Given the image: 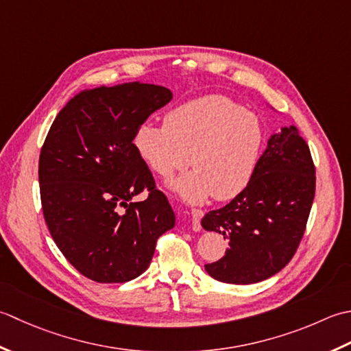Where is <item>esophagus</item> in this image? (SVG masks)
<instances>
[{
    "label": "esophagus",
    "mask_w": 351,
    "mask_h": 351,
    "mask_svg": "<svg viewBox=\"0 0 351 351\" xmlns=\"http://www.w3.org/2000/svg\"><path fill=\"white\" fill-rule=\"evenodd\" d=\"M191 213H192V228H194L195 232H199L202 230V218L204 215V212L202 209H191Z\"/></svg>",
    "instance_id": "1"
}]
</instances>
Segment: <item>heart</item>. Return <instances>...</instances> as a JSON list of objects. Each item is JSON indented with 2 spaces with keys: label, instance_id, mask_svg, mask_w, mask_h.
Returning <instances> with one entry per match:
<instances>
[{
  "label": "heart",
  "instance_id": "obj_1",
  "mask_svg": "<svg viewBox=\"0 0 351 351\" xmlns=\"http://www.w3.org/2000/svg\"><path fill=\"white\" fill-rule=\"evenodd\" d=\"M265 130L254 113L233 99L209 95L171 110L165 124H142L134 147L157 176L168 178L189 165L194 171L171 183L178 195L203 203L224 202L247 188L259 163Z\"/></svg>",
  "mask_w": 351,
  "mask_h": 351
}]
</instances>
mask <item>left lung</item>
Listing matches in <instances>:
<instances>
[{
	"instance_id": "1",
	"label": "left lung",
	"mask_w": 351,
	"mask_h": 351,
	"mask_svg": "<svg viewBox=\"0 0 351 351\" xmlns=\"http://www.w3.org/2000/svg\"><path fill=\"white\" fill-rule=\"evenodd\" d=\"M315 180L311 149L298 128L283 127L271 136L247 188L202 219L204 230L228 239L226 254L204 267L209 276L250 285L288 265L306 230Z\"/></svg>"
}]
</instances>
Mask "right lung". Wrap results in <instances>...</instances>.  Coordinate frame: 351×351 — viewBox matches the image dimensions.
<instances>
[{
    "instance_id": "add662e5",
    "label": "right lung",
    "mask_w": 351,
    "mask_h": 351,
    "mask_svg": "<svg viewBox=\"0 0 351 351\" xmlns=\"http://www.w3.org/2000/svg\"><path fill=\"white\" fill-rule=\"evenodd\" d=\"M171 99L169 89L139 82L82 90L47 134L39 156L44 218L62 254L90 280L141 276L157 238L176 224L133 144L138 128ZM144 190L145 202H133Z\"/></svg>"
}]
</instances>
